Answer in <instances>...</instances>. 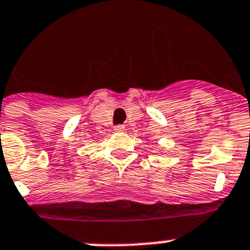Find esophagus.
<instances>
[{"instance_id": "esophagus-1", "label": "esophagus", "mask_w": 250, "mask_h": 250, "mask_svg": "<svg viewBox=\"0 0 250 250\" xmlns=\"http://www.w3.org/2000/svg\"><path fill=\"white\" fill-rule=\"evenodd\" d=\"M125 129V127L123 125H114V131L115 132H123Z\"/></svg>"}]
</instances>
